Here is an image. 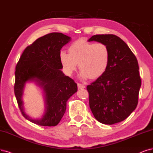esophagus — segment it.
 Wrapping results in <instances>:
<instances>
[{"label": "esophagus", "instance_id": "34e87169", "mask_svg": "<svg viewBox=\"0 0 153 153\" xmlns=\"http://www.w3.org/2000/svg\"><path fill=\"white\" fill-rule=\"evenodd\" d=\"M77 88L78 89H84L85 88V86L83 85V84H81V83H77Z\"/></svg>", "mask_w": 153, "mask_h": 153}]
</instances>
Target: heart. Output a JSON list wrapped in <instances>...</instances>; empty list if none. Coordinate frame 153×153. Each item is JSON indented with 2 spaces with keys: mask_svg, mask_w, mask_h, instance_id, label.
Segmentation results:
<instances>
[{
  "mask_svg": "<svg viewBox=\"0 0 153 153\" xmlns=\"http://www.w3.org/2000/svg\"><path fill=\"white\" fill-rule=\"evenodd\" d=\"M69 53L62 51L60 60L64 71L71 76L79 64L82 79H96L102 76L108 69L110 60V50L104 43L88 42L79 39L71 44Z\"/></svg>",
  "mask_w": 153,
  "mask_h": 153,
  "instance_id": "heart-1",
  "label": "heart"
}]
</instances>
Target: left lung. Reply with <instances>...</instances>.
I'll return each mask as SVG.
<instances>
[{
  "label": "left lung",
  "mask_w": 153,
  "mask_h": 153,
  "mask_svg": "<svg viewBox=\"0 0 153 153\" xmlns=\"http://www.w3.org/2000/svg\"><path fill=\"white\" fill-rule=\"evenodd\" d=\"M104 43L110 60L104 74L87 86L89 107L98 122L112 125L127 118L138 103L141 79L137 60L127 45L115 35H96L88 42Z\"/></svg>",
  "instance_id": "obj_1"
}]
</instances>
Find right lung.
<instances>
[{
	"mask_svg": "<svg viewBox=\"0 0 153 153\" xmlns=\"http://www.w3.org/2000/svg\"><path fill=\"white\" fill-rule=\"evenodd\" d=\"M71 37L51 33L38 38L22 52L16 67L14 94L22 115L41 126H55L64 116L67 100L77 91V84L65 76L60 53ZM35 81L44 90L45 112L41 120H32L23 111L22 96L25 84Z\"/></svg>",
	"mask_w": 153,
	"mask_h": 153,
	"instance_id": "obj_1",
	"label": "right lung"
}]
</instances>
